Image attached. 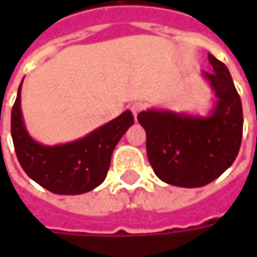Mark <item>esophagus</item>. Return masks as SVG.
Returning <instances> with one entry per match:
<instances>
[{"instance_id":"1","label":"esophagus","mask_w":257,"mask_h":257,"mask_svg":"<svg viewBox=\"0 0 257 257\" xmlns=\"http://www.w3.org/2000/svg\"><path fill=\"white\" fill-rule=\"evenodd\" d=\"M145 103H142V101H135V103H132V106H131V111H132V114L136 117L140 111L145 110Z\"/></svg>"}]
</instances>
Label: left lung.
<instances>
[{
    "mask_svg": "<svg viewBox=\"0 0 257 257\" xmlns=\"http://www.w3.org/2000/svg\"><path fill=\"white\" fill-rule=\"evenodd\" d=\"M213 71L204 73L217 97L208 117L147 110L138 115L145 128L147 157L162 182L202 187L235 161L242 140V104L228 68L208 55Z\"/></svg>",
    "mask_w": 257,
    "mask_h": 257,
    "instance_id": "1",
    "label": "left lung"
}]
</instances>
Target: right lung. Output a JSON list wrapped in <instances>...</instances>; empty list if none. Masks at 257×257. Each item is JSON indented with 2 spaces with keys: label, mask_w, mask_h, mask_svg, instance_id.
<instances>
[{
  "label": "right lung",
  "mask_w": 257,
  "mask_h": 257,
  "mask_svg": "<svg viewBox=\"0 0 257 257\" xmlns=\"http://www.w3.org/2000/svg\"><path fill=\"white\" fill-rule=\"evenodd\" d=\"M20 89L22 84L12 107L11 134L16 157L27 176L51 193L63 195L88 193L103 183L112 151L134 123L132 112L123 111L82 139L66 145L44 146L26 131L20 110Z\"/></svg>",
  "instance_id": "right-lung-1"
}]
</instances>
